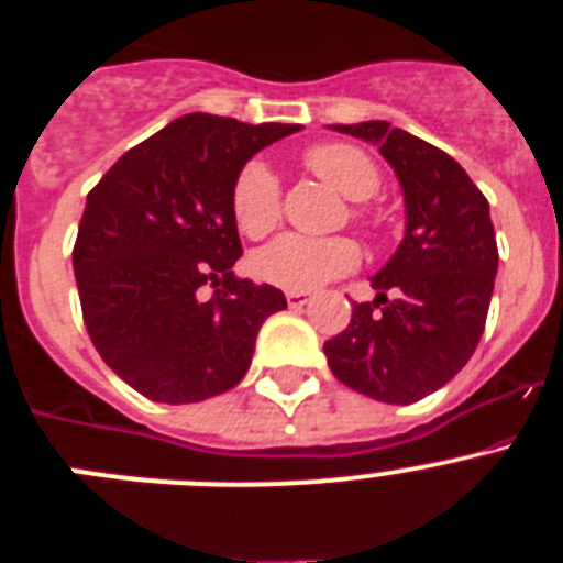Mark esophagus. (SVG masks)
<instances>
[{
    "mask_svg": "<svg viewBox=\"0 0 563 563\" xmlns=\"http://www.w3.org/2000/svg\"><path fill=\"white\" fill-rule=\"evenodd\" d=\"M287 305H290V307L310 305V292H305V290H287Z\"/></svg>",
    "mask_w": 563,
    "mask_h": 563,
    "instance_id": "34e87169",
    "label": "esophagus"
}]
</instances>
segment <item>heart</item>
I'll return each instance as SVG.
<instances>
[{
    "mask_svg": "<svg viewBox=\"0 0 563 563\" xmlns=\"http://www.w3.org/2000/svg\"><path fill=\"white\" fill-rule=\"evenodd\" d=\"M307 166L350 200H369L380 188V172L366 152L350 143H324L307 152ZM231 211L239 231L265 236L282 213L278 177L265 161H251L236 174ZM361 247L350 236H305L282 233L256 253L258 276L285 290H316L343 273L355 271Z\"/></svg>",
    "mask_w": 563,
    "mask_h": 563,
    "instance_id": "1",
    "label": "heart"
}]
</instances>
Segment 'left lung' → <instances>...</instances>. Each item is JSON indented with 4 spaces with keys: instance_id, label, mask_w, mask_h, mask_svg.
<instances>
[{
    "instance_id": "1",
    "label": "left lung",
    "mask_w": 563,
    "mask_h": 563,
    "mask_svg": "<svg viewBox=\"0 0 563 563\" xmlns=\"http://www.w3.org/2000/svg\"><path fill=\"white\" fill-rule=\"evenodd\" d=\"M375 143L406 200V233L372 276L375 301L324 343L332 375L380 402L422 400L474 355L499 267L485 194L442 148L389 121L332 126Z\"/></svg>"
}]
</instances>
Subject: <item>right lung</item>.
Returning a JSON list of instances; mask_svg holds the SVG:
<instances>
[{"mask_svg": "<svg viewBox=\"0 0 563 563\" xmlns=\"http://www.w3.org/2000/svg\"><path fill=\"white\" fill-rule=\"evenodd\" d=\"M298 123L191 112L129 148L87 194L73 271L84 324L114 375L154 402L233 389L285 292L233 276L231 191L253 154ZM220 286L214 298L199 287Z\"/></svg>", "mask_w": 563, "mask_h": 563, "instance_id": "add662e5", "label": "right lung"}]
</instances>
